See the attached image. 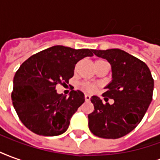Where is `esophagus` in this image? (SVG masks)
<instances>
[{
    "instance_id": "1",
    "label": "esophagus",
    "mask_w": 160,
    "mask_h": 160,
    "mask_svg": "<svg viewBox=\"0 0 160 160\" xmlns=\"http://www.w3.org/2000/svg\"><path fill=\"white\" fill-rule=\"evenodd\" d=\"M85 99H86V101H90V99H91L90 95H88V94H86V95H85Z\"/></svg>"
}]
</instances>
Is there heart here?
Masks as SVG:
<instances>
[{"mask_svg":"<svg viewBox=\"0 0 160 160\" xmlns=\"http://www.w3.org/2000/svg\"><path fill=\"white\" fill-rule=\"evenodd\" d=\"M100 61H102V60H97L95 62H100ZM82 87H83L84 90L87 91V92H94V91L96 90V88H97V87H96L95 85H92V84L89 83H83L82 84Z\"/></svg>","mask_w":160,"mask_h":160,"instance_id":"b5f03b06","label":"heart"}]
</instances>
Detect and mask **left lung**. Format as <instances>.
I'll list each match as a JSON object with an SVG mask.
<instances>
[{
  "label": "left lung",
  "instance_id": "8db88e82",
  "mask_svg": "<svg viewBox=\"0 0 160 160\" xmlns=\"http://www.w3.org/2000/svg\"><path fill=\"white\" fill-rule=\"evenodd\" d=\"M98 57L111 65L112 80L103 97L114 103L103 104L97 96L91 98L94 111L88 115L91 132L104 139L128 134L141 122L152 99L153 79L147 64L119 49H93Z\"/></svg>",
  "mask_w": 160,
  "mask_h": 160
}]
</instances>
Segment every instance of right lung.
<instances>
[{
	"label": "right lung",
	"mask_w": 160,
	"mask_h": 160,
	"mask_svg": "<svg viewBox=\"0 0 160 160\" xmlns=\"http://www.w3.org/2000/svg\"><path fill=\"white\" fill-rule=\"evenodd\" d=\"M93 56V49L52 46L21 64L13 78L12 100L22 123L43 136L63 134L85 96L73 90L69 96L56 92L58 84L68 82L80 60Z\"/></svg>",
	"instance_id": "obj_1"
}]
</instances>
